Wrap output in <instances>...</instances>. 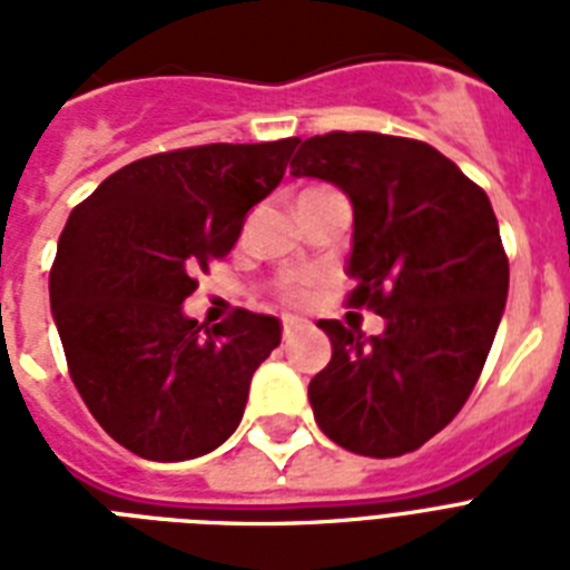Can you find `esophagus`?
Returning a JSON list of instances; mask_svg holds the SVG:
<instances>
[{"label": "esophagus", "mask_w": 570, "mask_h": 570, "mask_svg": "<svg viewBox=\"0 0 570 570\" xmlns=\"http://www.w3.org/2000/svg\"><path fill=\"white\" fill-rule=\"evenodd\" d=\"M307 328V322L302 320V316H284V337L289 340V337H295V334H298V331H304Z\"/></svg>", "instance_id": "1"}]
</instances>
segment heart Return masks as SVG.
Wrapping results in <instances>:
<instances>
[{
  "instance_id": "b5f03b06",
  "label": "heart",
  "mask_w": 570,
  "mask_h": 570,
  "mask_svg": "<svg viewBox=\"0 0 570 570\" xmlns=\"http://www.w3.org/2000/svg\"><path fill=\"white\" fill-rule=\"evenodd\" d=\"M281 293H284L286 302H302V298H304V286L295 284V281H286V284L281 286Z\"/></svg>"
}]
</instances>
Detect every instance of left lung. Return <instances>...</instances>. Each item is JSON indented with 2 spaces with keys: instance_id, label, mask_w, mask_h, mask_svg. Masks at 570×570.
<instances>
[{
  "instance_id": "left-lung-1",
  "label": "left lung",
  "mask_w": 570,
  "mask_h": 570,
  "mask_svg": "<svg viewBox=\"0 0 570 570\" xmlns=\"http://www.w3.org/2000/svg\"><path fill=\"white\" fill-rule=\"evenodd\" d=\"M293 177L337 186L352 204V307L379 337L320 320L331 361L307 396L331 441L373 459L420 450L468 402L509 295L491 200L425 141L381 132L304 138Z\"/></svg>"
}]
</instances>
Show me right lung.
Returning a JSON list of instances; mask_svg holds the SVG:
<instances>
[{"instance_id":"right-lung-1","label":"right lung","mask_w":570,"mask_h":570,"mask_svg":"<svg viewBox=\"0 0 570 570\" xmlns=\"http://www.w3.org/2000/svg\"><path fill=\"white\" fill-rule=\"evenodd\" d=\"M298 138L204 145L124 165L76 206L49 272L70 379L106 432L147 461L218 450L281 320L236 311L197 325L183 302L197 268L236 245L250 206L284 180Z\"/></svg>"}]
</instances>
